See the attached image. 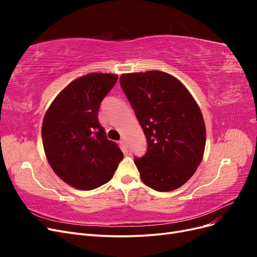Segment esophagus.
Here are the masks:
<instances>
[{
  "label": "esophagus",
  "instance_id": "34e87169",
  "mask_svg": "<svg viewBox=\"0 0 257 257\" xmlns=\"http://www.w3.org/2000/svg\"><path fill=\"white\" fill-rule=\"evenodd\" d=\"M120 144H121V146L124 148V149H125V150H127V145H126V141H125V139H121V141H120Z\"/></svg>",
  "mask_w": 257,
  "mask_h": 257
}]
</instances>
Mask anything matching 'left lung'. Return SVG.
Masks as SVG:
<instances>
[{"label": "left lung", "mask_w": 257, "mask_h": 257, "mask_svg": "<svg viewBox=\"0 0 257 257\" xmlns=\"http://www.w3.org/2000/svg\"><path fill=\"white\" fill-rule=\"evenodd\" d=\"M120 83L144 130L148 149L134 162L143 182L159 192L180 188L204 157L206 126L189 90L160 71L122 74Z\"/></svg>", "instance_id": "left-lung-1"}]
</instances>
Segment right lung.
I'll list each match as a JSON object with an SVG mask.
<instances>
[{"instance_id":"right-lung-1","label":"right lung","mask_w":257,"mask_h":257,"mask_svg":"<svg viewBox=\"0 0 257 257\" xmlns=\"http://www.w3.org/2000/svg\"><path fill=\"white\" fill-rule=\"evenodd\" d=\"M118 76L91 73L62 90L46 111L42 138L46 158L59 178L74 188L94 190L112 178L123 153L107 139L98 109Z\"/></svg>"}]
</instances>
